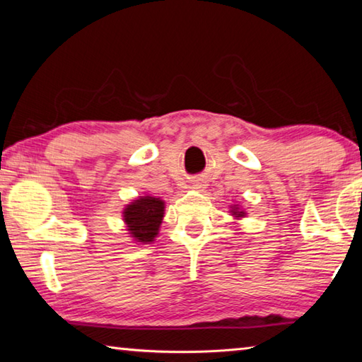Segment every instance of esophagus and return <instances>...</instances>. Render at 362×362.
<instances>
[{
	"instance_id": "1",
	"label": "esophagus",
	"mask_w": 362,
	"mask_h": 362,
	"mask_svg": "<svg viewBox=\"0 0 362 362\" xmlns=\"http://www.w3.org/2000/svg\"><path fill=\"white\" fill-rule=\"evenodd\" d=\"M192 187H193V188H196V189H201V188H204V183L201 182V180H194Z\"/></svg>"
}]
</instances>
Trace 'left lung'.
I'll use <instances>...</instances> for the list:
<instances>
[{
  "label": "left lung",
  "instance_id": "left-lung-1",
  "mask_svg": "<svg viewBox=\"0 0 362 362\" xmlns=\"http://www.w3.org/2000/svg\"><path fill=\"white\" fill-rule=\"evenodd\" d=\"M230 214H231L233 218H235V220H241V218H244V217L247 216V212L244 211V209H241L240 204H231L230 206Z\"/></svg>",
  "mask_w": 362,
  "mask_h": 362
}]
</instances>
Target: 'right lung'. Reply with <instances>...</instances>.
<instances>
[{"label":"right lung","mask_w":362,"mask_h":362,"mask_svg":"<svg viewBox=\"0 0 362 362\" xmlns=\"http://www.w3.org/2000/svg\"><path fill=\"white\" fill-rule=\"evenodd\" d=\"M166 203L156 196H139L122 209L126 231L136 244H151L161 228Z\"/></svg>","instance_id":"right-lung-1"}]
</instances>
